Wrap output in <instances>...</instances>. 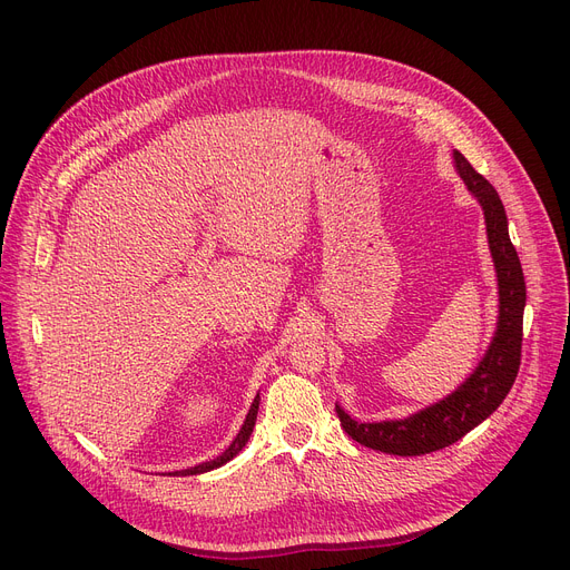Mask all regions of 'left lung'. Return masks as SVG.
<instances>
[{"label": "left lung", "mask_w": 570, "mask_h": 570, "mask_svg": "<svg viewBox=\"0 0 570 570\" xmlns=\"http://www.w3.org/2000/svg\"><path fill=\"white\" fill-rule=\"evenodd\" d=\"M453 161L466 189L481 203L485 215L488 243L499 284L497 331L483 361L455 393L404 417V421L357 423L340 404H335L340 423L353 441L387 455H425L460 441L499 409L520 370L527 286L518 252L511 243V235H508L505 209L497 189L481 173L473 170L458 149L453 153Z\"/></svg>", "instance_id": "8db88e82"}]
</instances>
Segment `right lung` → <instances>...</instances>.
<instances>
[{
  "instance_id": "1",
  "label": "right lung",
  "mask_w": 570,
  "mask_h": 570,
  "mask_svg": "<svg viewBox=\"0 0 570 570\" xmlns=\"http://www.w3.org/2000/svg\"><path fill=\"white\" fill-rule=\"evenodd\" d=\"M258 402H261V397L256 395V397H254V402H252V409H249V413H247V417H245V425L239 428L237 436L233 439V443L226 448V451H224L219 458L209 460V462H203V464H196V466H191V469L175 471V475H196V473H205V471H213V469H217V466L226 464L228 460H233L239 451H243L245 443L249 441V436H252V432H254V425H256V413H258Z\"/></svg>"
}]
</instances>
